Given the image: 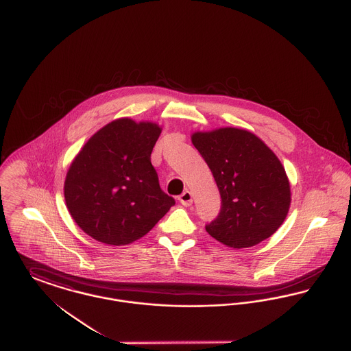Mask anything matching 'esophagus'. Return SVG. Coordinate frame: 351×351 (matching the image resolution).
I'll use <instances>...</instances> for the list:
<instances>
[{"label": "esophagus", "instance_id": "esophagus-1", "mask_svg": "<svg viewBox=\"0 0 351 351\" xmlns=\"http://www.w3.org/2000/svg\"><path fill=\"white\" fill-rule=\"evenodd\" d=\"M179 201L183 204L184 206L192 205V193L189 191H184L183 193L179 196Z\"/></svg>", "mask_w": 351, "mask_h": 351}]
</instances>
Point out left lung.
Returning <instances> with one entry per match:
<instances>
[{"instance_id":"left-lung-1","label":"left lung","mask_w":351,"mask_h":351,"mask_svg":"<svg viewBox=\"0 0 351 351\" xmlns=\"http://www.w3.org/2000/svg\"><path fill=\"white\" fill-rule=\"evenodd\" d=\"M221 195L217 218L205 226L218 242L251 247L275 233L287 217L291 188L280 160L255 134L222 128L192 135Z\"/></svg>"}]
</instances>
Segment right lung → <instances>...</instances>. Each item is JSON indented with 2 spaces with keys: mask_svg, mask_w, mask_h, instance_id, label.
<instances>
[{
  "mask_svg": "<svg viewBox=\"0 0 351 351\" xmlns=\"http://www.w3.org/2000/svg\"><path fill=\"white\" fill-rule=\"evenodd\" d=\"M160 132L156 123L119 118L84 145L64 183L68 210L84 233L106 245H129L175 205L151 165Z\"/></svg>",
  "mask_w": 351,
  "mask_h": 351,
  "instance_id": "add662e5",
  "label": "right lung"
}]
</instances>
